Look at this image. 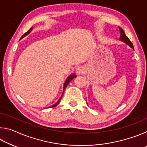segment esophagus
Segmentation results:
<instances>
[{
	"mask_svg": "<svg viewBox=\"0 0 147 147\" xmlns=\"http://www.w3.org/2000/svg\"><path fill=\"white\" fill-rule=\"evenodd\" d=\"M85 72V68L84 67H78V68L76 69V73L78 74H82Z\"/></svg>",
	"mask_w": 147,
	"mask_h": 147,
	"instance_id": "esophagus-1",
	"label": "esophagus"
}]
</instances>
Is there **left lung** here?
Instances as JSON below:
<instances>
[{"label": "left lung", "instance_id": "obj_1", "mask_svg": "<svg viewBox=\"0 0 147 147\" xmlns=\"http://www.w3.org/2000/svg\"><path fill=\"white\" fill-rule=\"evenodd\" d=\"M119 30H120V32H121V36H120V38H119V40L123 41L124 43L127 44L128 46H130L131 49L134 50L132 43H131V42L130 41V39H128V37L126 36L125 34H124V32L123 30L121 28H120V27H119Z\"/></svg>", "mask_w": 147, "mask_h": 147}]
</instances>
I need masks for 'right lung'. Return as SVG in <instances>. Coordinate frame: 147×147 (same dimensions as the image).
Segmentation results:
<instances>
[{
    "label": "right lung",
    "mask_w": 147,
    "mask_h": 147,
    "mask_svg": "<svg viewBox=\"0 0 147 147\" xmlns=\"http://www.w3.org/2000/svg\"><path fill=\"white\" fill-rule=\"evenodd\" d=\"M32 29H33V27H32V28H31L30 29L28 32H26V33L24 34L23 35V36L21 37V39L22 38H24V37L27 36V35H28L30 33V32H32ZM76 74H73V73H72L71 74H70V75H69V76L67 77V78L66 79V80H65V83H64V85H63V93H62V94H61V97L59 98V99L58 100V101L56 103L54 104V105H53V106H50V108H53V107H55V106H56L57 105H58V104H59V102H60L61 99V98H62V96H63V93H64V91H65V89L66 87L67 86V85H68V84H69V82H70L72 80L74 79V78H76Z\"/></svg>",
    "instance_id": "obj_1"
}]
</instances>
